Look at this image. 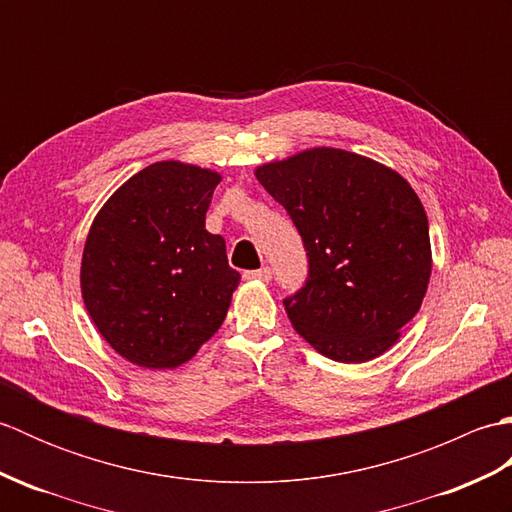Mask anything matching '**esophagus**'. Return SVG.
<instances>
[{
  "label": "esophagus",
  "mask_w": 512,
  "mask_h": 512,
  "mask_svg": "<svg viewBox=\"0 0 512 512\" xmlns=\"http://www.w3.org/2000/svg\"><path fill=\"white\" fill-rule=\"evenodd\" d=\"M270 277H273V270H270L268 266L259 268V270H246L244 273V279H248V281H270Z\"/></svg>",
  "instance_id": "1"
}]
</instances>
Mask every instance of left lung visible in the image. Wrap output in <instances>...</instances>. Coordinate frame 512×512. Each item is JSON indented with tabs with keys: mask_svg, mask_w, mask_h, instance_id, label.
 <instances>
[{
	"mask_svg": "<svg viewBox=\"0 0 512 512\" xmlns=\"http://www.w3.org/2000/svg\"><path fill=\"white\" fill-rule=\"evenodd\" d=\"M255 176L308 253L306 286L284 301L292 328L339 363L385 354L416 317L431 277L418 193L391 167L334 147L266 162Z\"/></svg>",
	"mask_w": 512,
	"mask_h": 512,
	"instance_id": "8db88e82",
	"label": "left lung"
}]
</instances>
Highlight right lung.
<instances>
[{
	"mask_svg": "<svg viewBox=\"0 0 512 512\" xmlns=\"http://www.w3.org/2000/svg\"><path fill=\"white\" fill-rule=\"evenodd\" d=\"M222 176L180 160L134 173L96 213L83 246L81 295L125 361L173 369L220 330L239 273L204 228Z\"/></svg>",
	"mask_w": 512,
	"mask_h": 512,
	"instance_id": "right-lung-1",
	"label": "right lung"
}]
</instances>
